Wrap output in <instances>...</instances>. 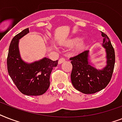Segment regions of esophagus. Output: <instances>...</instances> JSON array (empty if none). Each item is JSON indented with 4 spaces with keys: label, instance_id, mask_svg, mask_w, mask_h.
Here are the masks:
<instances>
[{
    "label": "esophagus",
    "instance_id": "obj_1",
    "mask_svg": "<svg viewBox=\"0 0 122 122\" xmlns=\"http://www.w3.org/2000/svg\"><path fill=\"white\" fill-rule=\"evenodd\" d=\"M65 61V58H64V57H61V58H60V59H59L58 63H59V64H61V63H63V62H64Z\"/></svg>",
    "mask_w": 122,
    "mask_h": 122
}]
</instances>
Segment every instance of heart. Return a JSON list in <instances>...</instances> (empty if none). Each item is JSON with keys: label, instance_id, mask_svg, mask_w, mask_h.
<instances>
[{"label": "heart", "instance_id": "1", "mask_svg": "<svg viewBox=\"0 0 122 122\" xmlns=\"http://www.w3.org/2000/svg\"><path fill=\"white\" fill-rule=\"evenodd\" d=\"M80 41H81V38H80V37H76V38H74V39H71V41H70L69 44L71 45V46H73V45H76V44H78Z\"/></svg>", "mask_w": 122, "mask_h": 122}]
</instances>
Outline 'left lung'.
Masks as SVG:
<instances>
[{
	"label": "left lung",
	"mask_w": 122,
	"mask_h": 122,
	"mask_svg": "<svg viewBox=\"0 0 122 122\" xmlns=\"http://www.w3.org/2000/svg\"><path fill=\"white\" fill-rule=\"evenodd\" d=\"M101 35L107 58V65L103 70H98L89 64L87 50L70 58L72 65L71 83L76 90L83 94H91L101 91L112 79L115 63V50L107 35L101 31Z\"/></svg>",
	"instance_id": "1"
}]
</instances>
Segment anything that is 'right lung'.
<instances>
[{"label": "right lung", "mask_w": 122, "mask_h": 122, "mask_svg": "<svg viewBox=\"0 0 122 122\" xmlns=\"http://www.w3.org/2000/svg\"><path fill=\"white\" fill-rule=\"evenodd\" d=\"M29 32L26 28L15 35L10 42L7 58V71L18 90L27 96H41L47 91L50 85V75L57 60L53 61L44 58L27 64L21 60L18 49L19 39Z\"/></svg>", "instance_id": "add662e5"}]
</instances>
